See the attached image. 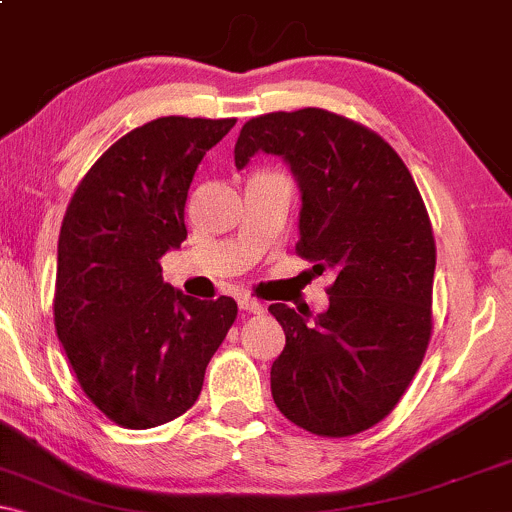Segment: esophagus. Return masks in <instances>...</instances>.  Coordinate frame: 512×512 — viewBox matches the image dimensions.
<instances>
[{
    "label": "esophagus",
    "instance_id": "esophagus-1",
    "mask_svg": "<svg viewBox=\"0 0 512 512\" xmlns=\"http://www.w3.org/2000/svg\"><path fill=\"white\" fill-rule=\"evenodd\" d=\"M238 308L243 310V313H252V315L264 313L262 303L255 301V298H250V296H240V298H238Z\"/></svg>",
    "mask_w": 512,
    "mask_h": 512
}]
</instances>
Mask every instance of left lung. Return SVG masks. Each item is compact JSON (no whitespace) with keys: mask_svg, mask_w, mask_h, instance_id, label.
<instances>
[{"mask_svg":"<svg viewBox=\"0 0 512 512\" xmlns=\"http://www.w3.org/2000/svg\"><path fill=\"white\" fill-rule=\"evenodd\" d=\"M257 151L284 158L298 182L296 252L337 272L325 313L269 305L286 334L272 397L315 436H354L395 409L431 339L436 240L424 199L383 137L322 108L252 117L236 168Z\"/></svg>","mask_w":512,"mask_h":512,"instance_id":"1","label":"left lung"}]
</instances>
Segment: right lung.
<instances>
[{
  "label": "right lung",
  "mask_w": 512,
  "mask_h": 512,
  "mask_svg": "<svg viewBox=\"0 0 512 512\" xmlns=\"http://www.w3.org/2000/svg\"><path fill=\"white\" fill-rule=\"evenodd\" d=\"M236 125L158 117L117 139L76 187L57 245L55 330L86 397L122 428L178 419L202 392L238 305L163 284L187 238L195 170Z\"/></svg>",
  "instance_id": "1"
}]
</instances>
